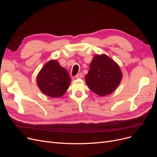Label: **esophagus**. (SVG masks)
I'll use <instances>...</instances> for the list:
<instances>
[{"label":"esophagus","instance_id":"34e87169","mask_svg":"<svg viewBox=\"0 0 157 157\" xmlns=\"http://www.w3.org/2000/svg\"><path fill=\"white\" fill-rule=\"evenodd\" d=\"M75 77L77 78H82L83 77V75H82V73H78V74L76 75Z\"/></svg>","mask_w":157,"mask_h":157}]
</instances>
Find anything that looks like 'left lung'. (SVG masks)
Listing matches in <instances>:
<instances>
[{"mask_svg":"<svg viewBox=\"0 0 157 157\" xmlns=\"http://www.w3.org/2000/svg\"><path fill=\"white\" fill-rule=\"evenodd\" d=\"M122 78L119 65L103 54L94 56L88 73L85 76L87 86L99 96L113 93L120 84Z\"/></svg>","mask_w":157,"mask_h":157,"instance_id":"1","label":"left lung"}]
</instances>
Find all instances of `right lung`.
I'll return each mask as SVG.
<instances>
[{"mask_svg": "<svg viewBox=\"0 0 157 157\" xmlns=\"http://www.w3.org/2000/svg\"><path fill=\"white\" fill-rule=\"evenodd\" d=\"M70 82L71 78L67 71L56 59L48 61L36 77V84L40 91L52 98L63 96Z\"/></svg>", "mask_w": 157, "mask_h": 157, "instance_id": "obj_1", "label": "right lung"}]
</instances>
